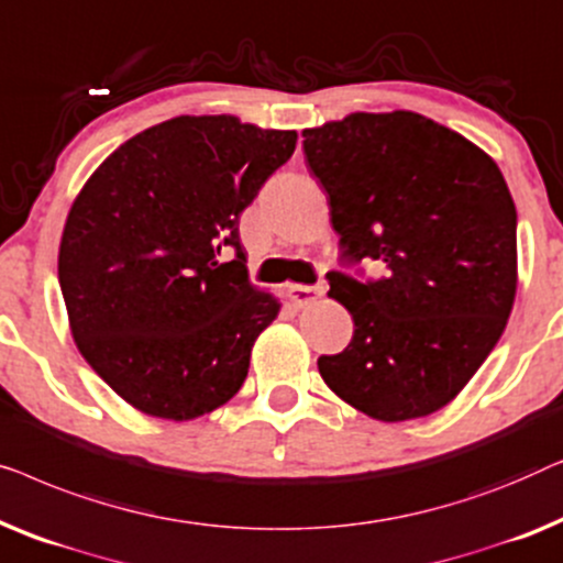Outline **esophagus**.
Returning <instances> with one entry per match:
<instances>
[{
	"label": "esophagus",
	"mask_w": 563,
	"mask_h": 563,
	"mask_svg": "<svg viewBox=\"0 0 563 563\" xmlns=\"http://www.w3.org/2000/svg\"><path fill=\"white\" fill-rule=\"evenodd\" d=\"M288 292H290L292 303L308 306V303H313L319 296H323V285H290Z\"/></svg>",
	"instance_id": "esophagus-1"
}]
</instances>
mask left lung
I'll list each match as a JSON object with an SVG mask.
<instances>
[{
  "mask_svg": "<svg viewBox=\"0 0 563 563\" xmlns=\"http://www.w3.org/2000/svg\"><path fill=\"white\" fill-rule=\"evenodd\" d=\"M303 137L329 194L339 263L385 265L369 280L327 273L354 334L344 352L319 357L323 383L377 421L429 416L470 383L512 311L508 184L477 145L416 112H357Z\"/></svg>",
  "mask_w": 563,
  "mask_h": 563,
  "instance_id": "8db88e82",
  "label": "left lung"
}]
</instances>
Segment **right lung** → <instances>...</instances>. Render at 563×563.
Masks as SVG:
<instances>
[{
    "label": "right lung",
    "mask_w": 563,
    "mask_h": 563,
    "mask_svg": "<svg viewBox=\"0 0 563 563\" xmlns=\"http://www.w3.org/2000/svg\"><path fill=\"white\" fill-rule=\"evenodd\" d=\"M298 134L176 117L134 134L86 180L58 280L78 352L142 413L191 421L234 398L280 311L252 288L240 217Z\"/></svg>",
    "instance_id": "1"
}]
</instances>
